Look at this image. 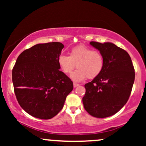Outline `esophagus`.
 I'll return each instance as SVG.
<instances>
[{
	"label": "esophagus",
	"mask_w": 146,
	"mask_h": 146,
	"mask_svg": "<svg viewBox=\"0 0 146 146\" xmlns=\"http://www.w3.org/2000/svg\"><path fill=\"white\" fill-rule=\"evenodd\" d=\"M78 86H79L78 84H77V83H75V82H73V86H74L75 88V87Z\"/></svg>",
	"instance_id": "obj_1"
}]
</instances>
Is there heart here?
<instances>
[{"label": "heart", "mask_w": 146, "mask_h": 146, "mask_svg": "<svg viewBox=\"0 0 146 146\" xmlns=\"http://www.w3.org/2000/svg\"><path fill=\"white\" fill-rule=\"evenodd\" d=\"M58 66L65 74H70L75 68L71 78L75 82H81L86 78L94 79L101 74L104 67V58L102 53L85 45L72 48L69 56L61 55L58 58Z\"/></svg>", "instance_id": "obj_1"}]
</instances>
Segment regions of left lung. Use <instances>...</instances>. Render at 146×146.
<instances>
[{
  "mask_svg": "<svg viewBox=\"0 0 146 146\" xmlns=\"http://www.w3.org/2000/svg\"><path fill=\"white\" fill-rule=\"evenodd\" d=\"M104 58L101 74L84 85V109L91 116L105 118L117 113L128 102L135 81V72L130 56L110 42H90Z\"/></svg>",
  "mask_w": 146,
  "mask_h": 146,
  "instance_id": "1",
  "label": "left lung"
}]
</instances>
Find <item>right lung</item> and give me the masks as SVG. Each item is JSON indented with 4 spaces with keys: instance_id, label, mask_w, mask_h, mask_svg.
<instances>
[{
    "instance_id": "right-lung-1",
    "label": "right lung",
    "mask_w": 146,
    "mask_h": 146,
    "mask_svg": "<svg viewBox=\"0 0 146 146\" xmlns=\"http://www.w3.org/2000/svg\"><path fill=\"white\" fill-rule=\"evenodd\" d=\"M64 45L58 42L38 44L23 51L12 69L17 101L25 111L49 119L62 109L73 82L60 71L58 58Z\"/></svg>"
}]
</instances>
